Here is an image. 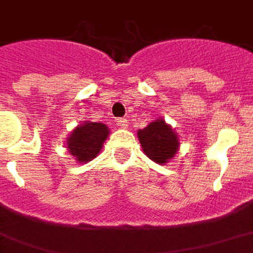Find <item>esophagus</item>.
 <instances>
[{
    "mask_svg": "<svg viewBox=\"0 0 253 253\" xmlns=\"http://www.w3.org/2000/svg\"><path fill=\"white\" fill-rule=\"evenodd\" d=\"M117 124H118V126H120L121 129H126V128H128V121H126L125 118L118 120V121H117Z\"/></svg>",
    "mask_w": 253,
    "mask_h": 253,
    "instance_id": "1",
    "label": "esophagus"
}]
</instances>
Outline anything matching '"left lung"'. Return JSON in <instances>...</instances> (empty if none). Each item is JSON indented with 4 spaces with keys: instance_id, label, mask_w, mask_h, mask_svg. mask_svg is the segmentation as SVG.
I'll use <instances>...</instances> for the list:
<instances>
[{
    "instance_id": "left-lung-1",
    "label": "left lung",
    "mask_w": 253,
    "mask_h": 253,
    "mask_svg": "<svg viewBox=\"0 0 253 253\" xmlns=\"http://www.w3.org/2000/svg\"><path fill=\"white\" fill-rule=\"evenodd\" d=\"M137 137L144 154L157 164H168L179 150V137L169 124L157 118L146 128L137 130Z\"/></svg>"
}]
</instances>
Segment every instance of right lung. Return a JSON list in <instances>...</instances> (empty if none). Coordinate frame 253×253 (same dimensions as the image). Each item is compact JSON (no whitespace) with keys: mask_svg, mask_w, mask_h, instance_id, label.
<instances>
[{"mask_svg":"<svg viewBox=\"0 0 253 253\" xmlns=\"http://www.w3.org/2000/svg\"><path fill=\"white\" fill-rule=\"evenodd\" d=\"M109 135L110 129L106 124L84 121L71 130L66 139V147L80 164L89 163L102 151Z\"/></svg>","mask_w":253,"mask_h":253,"instance_id":"add662e5","label":"right lung"}]
</instances>
